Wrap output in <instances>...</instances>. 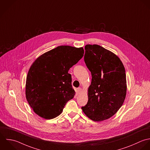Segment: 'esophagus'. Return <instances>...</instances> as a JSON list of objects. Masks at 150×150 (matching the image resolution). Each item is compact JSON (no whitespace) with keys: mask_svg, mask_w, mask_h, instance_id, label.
I'll list each match as a JSON object with an SVG mask.
<instances>
[{"mask_svg":"<svg viewBox=\"0 0 150 150\" xmlns=\"http://www.w3.org/2000/svg\"><path fill=\"white\" fill-rule=\"evenodd\" d=\"M81 92V88L80 87L78 88H77V93H78V94H80Z\"/></svg>","mask_w":150,"mask_h":150,"instance_id":"obj_1","label":"esophagus"}]
</instances>
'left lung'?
I'll use <instances>...</instances> for the list:
<instances>
[{
    "label": "left lung",
    "mask_w": 150,
    "mask_h": 150,
    "mask_svg": "<svg viewBox=\"0 0 150 150\" xmlns=\"http://www.w3.org/2000/svg\"><path fill=\"white\" fill-rule=\"evenodd\" d=\"M84 62L91 73L88 100L81 109L92 120H105L122 106L126 96L125 67L113 52L98 45L85 46Z\"/></svg>",
    "instance_id": "obj_1"
}]
</instances>
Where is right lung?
<instances>
[{
	"label": "right lung",
	"mask_w": 150,
	"mask_h": 150,
	"mask_svg": "<svg viewBox=\"0 0 150 150\" xmlns=\"http://www.w3.org/2000/svg\"><path fill=\"white\" fill-rule=\"evenodd\" d=\"M83 48L59 46L38 57L28 72L25 96L34 112L46 119L63 111L75 91L71 85L70 67L83 56Z\"/></svg>",
	"instance_id": "add662e5"
}]
</instances>
